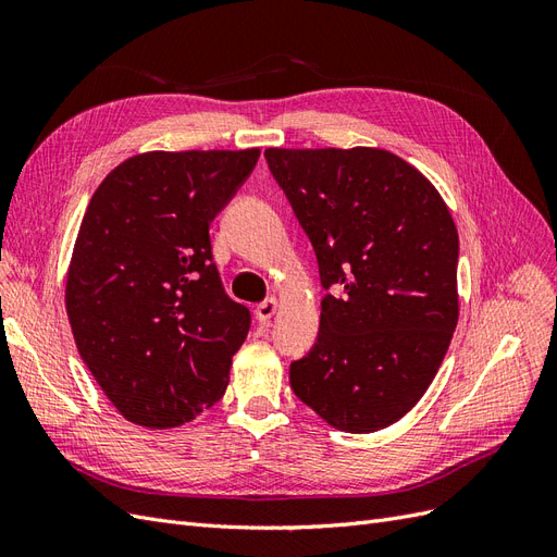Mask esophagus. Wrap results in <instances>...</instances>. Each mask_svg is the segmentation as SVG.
Instances as JSON below:
<instances>
[{
    "label": "esophagus",
    "instance_id": "1",
    "mask_svg": "<svg viewBox=\"0 0 557 557\" xmlns=\"http://www.w3.org/2000/svg\"><path fill=\"white\" fill-rule=\"evenodd\" d=\"M278 309H281V299L278 297H269V299L260 301V305L256 307V315H258L260 323H269V320H272L278 313Z\"/></svg>",
    "mask_w": 557,
    "mask_h": 557
}]
</instances>
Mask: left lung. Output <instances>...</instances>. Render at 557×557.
Masks as SVG:
<instances>
[{"mask_svg": "<svg viewBox=\"0 0 557 557\" xmlns=\"http://www.w3.org/2000/svg\"><path fill=\"white\" fill-rule=\"evenodd\" d=\"M318 258V342L290 364L327 425L367 434L409 413L460 315L458 230L440 190L385 148H267Z\"/></svg>", "mask_w": 557, "mask_h": 557, "instance_id": "obj_1", "label": "left lung"}]
</instances>
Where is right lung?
<instances>
[{
	"label": "right lung",
	"mask_w": 557,
	"mask_h": 557,
	"mask_svg": "<svg viewBox=\"0 0 557 557\" xmlns=\"http://www.w3.org/2000/svg\"><path fill=\"white\" fill-rule=\"evenodd\" d=\"M258 158L148 150L111 170L83 215L64 307L83 362L134 425L178 428L225 395L250 313L223 290L209 225Z\"/></svg>",
	"instance_id": "right-lung-1"
}]
</instances>
